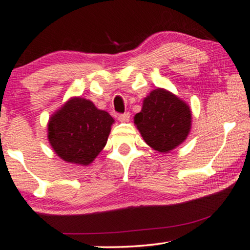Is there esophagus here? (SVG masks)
Returning a JSON list of instances; mask_svg holds the SVG:
<instances>
[{
  "instance_id": "1",
  "label": "esophagus",
  "mask_w": 250,
  "mask_h": 250,
  "mask_svg": "<svg viewBox=\"0 0 250 250\" xmlns=\"http://www.w3.org/2000/svg\"><path fill=\"white\" fill-rule=\"evenodd\" d=\"M130 119V113L129 112H126V113L124 114H119L118 115V120L120 122H128Z\"/></svg>"
}]
</instances>
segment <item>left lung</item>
I'll return each instance as SVG.
<instances>
[{
    "instance_id": "8db88e82",
    "label": "left lung",
    "mask_w": 250,
    "mask_h": 250,
    "mask_svg": "<svg viewBox=\"0 0 250 250\" xmlns=\"http://www.w3.org/2000/svg\"><path fill=\"white\" fill-rule=\"evenodd\" d=\"M135 125L147 145L167 153L185 142L191 128V111L184 101L163 88H157L143 102L135 115Z\"/></svg>"
}]
</instances>
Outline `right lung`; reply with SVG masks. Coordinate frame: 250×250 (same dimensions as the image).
Returning a JSON list of instances; mask_svg holds the SVG:
<instances>
[{
    "label": "right lung",
    "mask_w": 250,
    "mask_h": 250,
    "mask_svg": "<svg viewBox=\"0 0 250 250\" xmlns=\"http://www.w3.org/2000/svg\"><path fill=\"white\" fill-rule=\"evenodd\" d=\"M113 118L93 102L73 97L48 121V142L56 155L69 163L88 165L106 145Z\"/></svg>",
    "instance_id": "right-lung-1"
}]
</instances>
